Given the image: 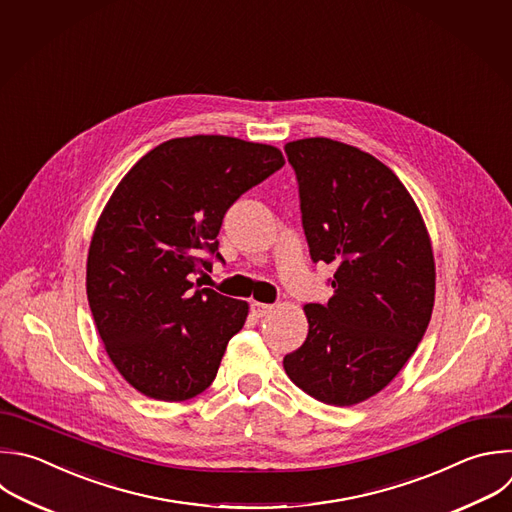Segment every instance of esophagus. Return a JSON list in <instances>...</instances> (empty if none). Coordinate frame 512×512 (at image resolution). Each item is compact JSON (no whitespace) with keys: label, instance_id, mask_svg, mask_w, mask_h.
I'll use <instances>...</instances> for the list:
<instances>
[{"label":"esophagus","instance_id":"34e87169","mask_svg":"<svg viewBox=\"0 0 512 512\" xmlns=\"http://www.w3.org/2000/svg\"><path fill=\"white\" fill-rule=\"evenodd\" d=\"M271 311H273V305L259 303V301H253V303H251V313H253L255 317H265V315H269Z\"/></svg>","mask_w":512,"mask_h":512}]
</instances>
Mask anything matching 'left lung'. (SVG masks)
Segmentation results:
<instances>
[{
    "instance_id": "obj_1",
    "label": "left lung",
    "mask_w": 512,
    "mask_h": 512,
    "mask_svg": "<svg viewBox=\"0 0 512 512\" xmlns=\"http://www.w3.org/2000/svg\"><path fill=\"white\" fill-rule=\"evenodd\" d=\"M311 259L335 267L325 305H303L309 331L283 358L289 380L329 406L382 392L430 323L436 265L418 205L370 152L331 138L285 144Z\"/></svg>"
}]
</instances>
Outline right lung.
Wrapping results in <instances>:
<instances>
[{
	"mask_svg": "<svg viewBox=\"0 0 512 512\" xmlns=\"http://www.w3.org/2000/svg\"><path fill=\"white\" fill-rule=\"evenodd\" d=\"M283 164L271 144L183 136L146 152L114 189L92 233L86 293L110 362L140 394L185 402L213 384L249 303L195 289L191 275L211 267L199 251H217L227 209Z\"/></svg>",
	"mask_w": 512,
	"mask_h": 512,
	"instance_id": "add662e5",
	"label": "right lung"
}]
</instances>
